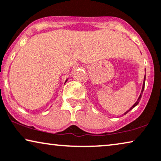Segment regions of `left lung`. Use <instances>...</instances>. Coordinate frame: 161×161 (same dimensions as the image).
Here are the masks:
<instances>
[{"mask_svg": "<svg viewBox=\"0 0 161 161\" xmlns=\"http://www.w3.org/2000/svg\"><path fill=\"white\" fill-rule=\"evenodd\" d=\"M145 78H146V75H145V77H144V80H143V84L142 90H141V94H140V96H139V97H138V100H137V102H136V103H135V104H134V105H133V106H132V108H130L129 110H127V112H126V113H124V115L127 114V113L128 112H129V111H130V110H131L132 108H135V107H136V106L137 105V104H138V103H139V102H140V100H141V96H142V93H143V90H144V86H145V79H146Z\"/></svg>", "mask_w": 161, "mask_h": 161, "instance_id": "8db88e82", "label": "left lung"}]
</instances>
